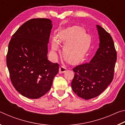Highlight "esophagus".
I'll return each instance as SVG.
<instances>
[{
	"label": "esophagus",
	"mask_w": 125,
	"mask_h": 125,
	"mask_svg": "<svg viewBox=\"0 0 125 125\" xmlns=\"http://www.w3.org/2000/svg\"><path fill=\"white\" fill-rule=\"evenodd\" d=\"M67 70V69L64 66H61L60 67V69H59V72L60 73H63L65 72V71Z\"/></svg>",
	"instance_id": "1"
}]
</instances>
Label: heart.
I'll return each instance as SVG.
<instances>
[{
    "label": "heart",
    "mask_w": 125,
    "mask_h": 125,
    "mask_svg": "<svg viewBox=\"0 0 125 125\" xmlns=\"http://www.w3.org/2000/svg\"><path fill=\"white\" fill-rule=\"evenodd\" d=\"M86 35L83 27L78 26L69 27L58 35L56 39H53L51 50L53 54L59 49V43L65 45L63 47V56L68 62L76 64L83 60L89 50L90 39Z\"/></svg>",
    "instance_id": "obj_1"
}]
</instances>
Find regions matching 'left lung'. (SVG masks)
<instances>
[{
	"mask_svg": "<svg viewBox=\"0 0 125 125\" xmlns=\"http://www.w3.org/2000/svg\"><path fill=\"white\" fill-rule=\"evenodd\" d=\"M99 47L89 63L77 65L71 83L74 93L85 100L95 98L103 92L114 78L117 53L111 35L96 25Z\"/></svg>",
	"mask_w": 125,
	"mask_h": 125,
	"instance_id": "left-lung-1",
	"label": "left lung"
}]
</instances>
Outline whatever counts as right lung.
<instances>
[{"label":"right lung","mask_w":125,"mask_h":125,"mask_svg":"<svg viewBox=\"0 0 125 125\" xmlns=\"http://www.w3.org/2000/svg\"><path fill=\"white\" fill-rule=\"evenodd\" d=\"M52 21L32 19L12 36L8 46L7 64L14 87L24 96L38 99L50 90L59 64L48 60Z\"/></svg>","instance_id":"1"}]
</instances>
